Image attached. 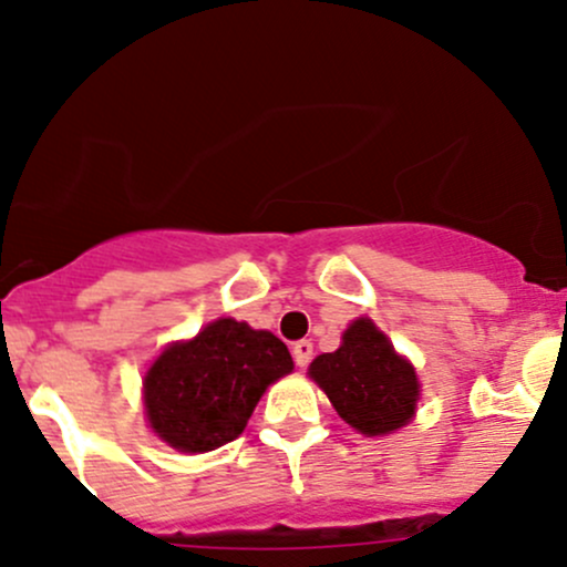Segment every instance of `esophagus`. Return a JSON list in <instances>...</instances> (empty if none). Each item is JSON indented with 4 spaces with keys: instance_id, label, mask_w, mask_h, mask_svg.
Returning a JSON list of instances; mask_svg holds the SVG:
<instances>
[{
    "instance_id": "1",
    "label": "esophagus",
    "mask_w": 567,
    "mask_h": 567,
    "mask_svg": "<svg viewBox=\"0 0 567 567\" xmlns=\"http://www.w3.org/2000/svg\"><path fill=\"white\" fill-rule=\"evenodd\" d=\"M291 357H295L297 368H308L310 357H313V343H310V340H300V343H295V349H291Z\"/></svg>"
}]
</instances>
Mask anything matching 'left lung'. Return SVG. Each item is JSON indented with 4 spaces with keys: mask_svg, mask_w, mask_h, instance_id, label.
I'll return each instance as SVG.
<instances>
[{
    "mask_svg": "<svg viewBox=\"0 0 567 567\" xmlns=\"http://www.w3.org/2000/svg\"><path fill=\"white\" fill-rule=\"evenodd\" d=\"M308 373L338 416L368 437L400 430L416 413V370L370 319H357L340 349L316 357Z\"/></svg>",
    "mask_w": 567,
    "mask_h": 567,
    "instance_id": "1",
    "label": "left lung"
}]
</instances>
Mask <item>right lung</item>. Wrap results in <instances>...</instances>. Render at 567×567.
Returning <instances> with one entry per match:
<instances>
[{
  "instance_id": "right-lung-1",
  "label": "right lung",
  "mask_w": 567,
  "mask_h": 567,
  "mask_svg": "<svg viewBox=\"0 0 567 567\" xmlns=\"http://www.w3.org/2000/svg\"><path fill=\"white\" fill-rule=\"evenodd\" d=\"M291 370L276 334L216 319L154 359L143 379L145 416L178 452H213L246 430L265 389Z\"/></svg>"
}]
</instances>
